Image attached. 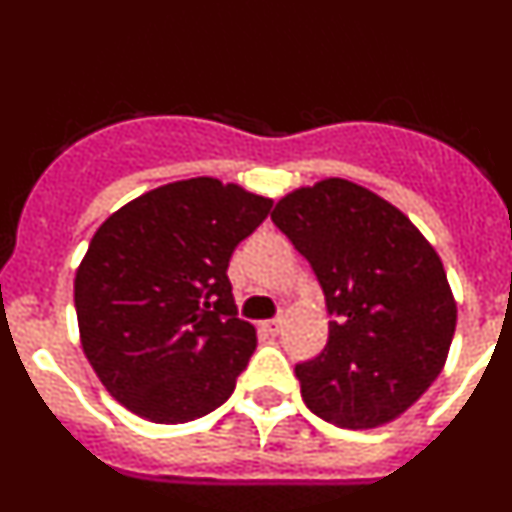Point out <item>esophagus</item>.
Instances as JSON below:
<instances>
[{"label": "esophagus", "mask_w": 512, "mask_h": 512, "mask_svg": "<svg viewBox=\"0 0 512 512\" xmlns=\"http://www.w3.org/2000/svg\"><path fill=\"white\" fill-rule=\"evenodd\" d=\"M261 328H264L266 333H269V336H277L279 330H282V320H279V318L264 320V323H261Z\"/></svg>", "instance_id": "1"}]
</instances>
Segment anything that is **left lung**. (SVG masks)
I'll use <instances>...</instances> for the list:
<instances>
[{"label":"left lung","mask_w":512,"mask_h":512,"mask_svg":"<svg viewBox=\"0 0 512 512\" xmlns=\"http://www.w3.org/2000/svg\"><path fill=\"white\" fill-rule=\"evenodd\" d=\"M271 220L338 315L323 354L295 366L305 405L351 431L397 420L441 374L456 330L436 248L392 202L341 176L284 194Z\"/></svg>","instance_id":"8db88e82"}]
</instances>
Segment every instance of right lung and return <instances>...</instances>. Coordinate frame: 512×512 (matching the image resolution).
<instances>
[{"label":"right lung","mask_w":512,"mask_h":512,"mask_svg":"<svg viewBox=\"0 0 512 512\" xmlns=\"http://www.w3.org/2000/svg\"><path fill=\"white\" fill-rule=\"evenodd\" d=\"M274 200L212 176L182 179L112 212L74 279L81 348L104 390L151 423L220 408L256 348L235 318L228 264Z\"/></svg>","instance_id":"right-lung-1"}]
</instances>
